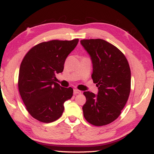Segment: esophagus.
Segmentation results:
<instances>
[{"label": "esophagus", "mask_w": 154, "mask_h": 154, "mask_svg": "<svg viewBox=\"0 0 154 154\" xmlns=\"http://www.w3.org/2000/svg\"><path fill=\"white\" fill-rule=\"evenodd\" d=\"M81 91H80V90H77V89L73 90V94H81Z\"/></svg>", "instance_id": "34e87169"}]
</instances>
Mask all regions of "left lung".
<instances>
[{
	"mask_svg": "<svg viewBox=\"0 0 154 154\" xmlns=\"http://www.w3.org/2000/svg\"><path fill=\"white\" fill-rule=\"evenodd\" d=\"M81 44L91 57L92 79L98 93L84 92L83 106L86 121L95 126L112 123L118 119L129 97L131 72L121 50L102 39L81 40Z\"/></svg>",
	"mask_w": 154,
	"mask_h": 154,
	"instance_id": "left-lung-1",
	"label": "left lung"
}]
</instances>
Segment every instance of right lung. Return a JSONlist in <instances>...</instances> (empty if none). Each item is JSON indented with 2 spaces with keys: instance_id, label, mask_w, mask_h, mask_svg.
I'll use <instances>...</instances> for the list:
<instances>
[{
  "instance_id": "add662e5",
  "label": "right lung",
  "mask_w": 154,
  "mask_h": 154,
  "mask_svg": "<svg viewBox=\"0 0 154 154\" xmlns=\"http://www.w3.org/2000/svg\"><path fill=\"white\" fill-rule=\"evenodd\" d=\"M79 39L52 40L33 47L21 63L18 88L30 115L43 123L60 119L64 103L73 96V88L56 83L55 75L64 70L65 60L77 45Z\"/></svg>"
}]
</instances>
